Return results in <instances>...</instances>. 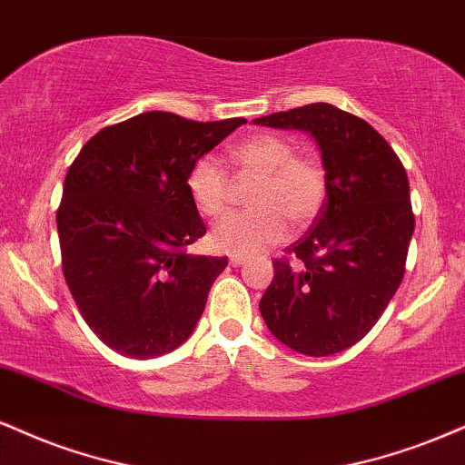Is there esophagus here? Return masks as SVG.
Listing matches in <instances>:
<instances>
[{
	"label": "esophagus",
	"mask_w": 465,
	"mask_h": 465,
	"mask_svg": "<svg viewBox=\"0 0 465 465\" xmlns=\"http://www.w3.org/2000/svg\"><path fill=\"white\" fill-rule=\"evenodd\" d=\"M244 262H247V257H242V255H232V257H229V264H232L233 268L242 266Z\"/></svg>",
	"instance_id": "esophagus-1"
}]
</instances>
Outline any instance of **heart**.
Listing matches in <instances>:
<instances>
[{"instance_id":"heart-1","label":"heart","mask_w":465,"mask_h":465,"mask_svg":"<svg viewBox=\"0 0 465 465\" xmlns=\"http://www.w3.org/2000/svg\"><path fill=\"white\" fill-rule=\"evenodd\" d=\"M227 158L238 171L257 177L249 203L253 210L227 214L210 232L216 251L253 255L286 236L288 223L303 227L314 221L327 197V175L312 155H299L288 138L255 134L229 147ZM188 193L203 216H218L227 203V177L210 155L188 173Z\"/></svg>"}]
</instances>
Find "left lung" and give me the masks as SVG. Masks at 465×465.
I'll return each mask as SVG.
<instances>
[{
    "label": "left lung",
    "instance_id": "8db88e82",
    "mask_svg": "<svg viewBox=\"0 0 465 465\" xmlns=\"http://www.w3.org/2000/svg\"><path fill=\"white\" fill-rule=\"evenodd\" d=\"M253 123L310 134L327 175L314 225L288 249L292 262H272L262 318L296 353H340L371 331L405 275L413 233L410 179L381 134L331 104Z\"/></svg>",
    "mask_w": 465,
    "mask_h": 465
}]
</instances>
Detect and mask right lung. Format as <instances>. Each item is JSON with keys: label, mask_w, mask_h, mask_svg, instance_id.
<instances>
[{"label": "right lung", "mask_w": 465, "mask_h": 465, "mask_svg": "<svg viewBox=\"0 0 465 465\" xmlns=\"http://www.w3.org/2000/svg\"><path fill=\"white\" fill-rule=\"evenodd\" d=\"M242 123L143 112L94 134L66 173L55 214L66 286L116 353L160 357L197 327L227 257L186 253L205 233L188 173Z\"/></svg>", "instance_id": "right-lung-1"}]
</instances>
